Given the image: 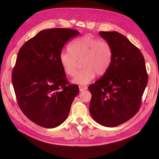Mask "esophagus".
<instances>
[{"label": "esophagus", "mask_w": 159, "mask_h": 159, "mask_svg": "<svg viewBox=\"0 0 159 159\" xmlns=\"http://www.w3.org/2000/svg\"><path fill=\"white\" fill-rule=\"evenodd\" d=\"M79 89H80V91H83L87 89V87L86 86H84V85H80V86H79Z\"/></svg>", "instance_id": "obj_1"}]
</instances>
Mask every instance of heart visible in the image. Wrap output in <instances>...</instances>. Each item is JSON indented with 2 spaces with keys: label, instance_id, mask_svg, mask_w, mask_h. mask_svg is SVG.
Segmentation results:
<instances>
[{
  "label": "heart",
  "instance_id": "b5f03b06",
  "mask_svg": "<svg viewBox=\"0 0 159 159\" xmlns=\"http://www.w3.org/2000/svg\"><path fill=\"white\" fill-rule=\"evenodd\" d=\"M112 57V47L108 42L91 35H85L71 43L68 51H62L59 61L64 72L69 76L75 74L81 61L83 68L76 74L72 81L75 84L85 85L97 74L102 76L108 72Z\"/></svg>",
  "mask_w": 159,
  "mask_h": 159
}]
</instances>
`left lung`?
Masks as SVG:
<instances>
[{
  "mask_svg": "<svg viewBox=\"0 0 159 159\" xmlns=\"http://www.w3.org/2000/svg\"><path fill=\"white\" fill-rule=\"evenodd\" d=\"M111 45V67L102 77L89 86V112L95 121L115 127L134 116L148 82L145 59L139 49L116 31H100Z\"/></svg>",
  "mask_w": 159,
  "mask_h": 159,
  "instance_id": "8db88e82",
  "label": "left lung"
}]
</instances>
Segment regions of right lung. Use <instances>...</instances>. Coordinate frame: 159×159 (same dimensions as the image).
Here are the masks:
<instances>
[{
    "mask_svg": "<svg viewBox=\"0 0 159 159\" xmlns=\"http://www.w3.org/2000/svg\"><path fill=\"white\" fill-rule=\"evenodd\" d=\"M80 32L68 28L41 31L21 47L12 74L18 106L27 118L53 128L67 118L79 87L69 84L60 63L65 43Z\"/></svg>",
    "mask_w": 159,
    "mask_h": 159,
    "instance_id": "obj_1",
    "label": "right lung"
}]
</instances>
